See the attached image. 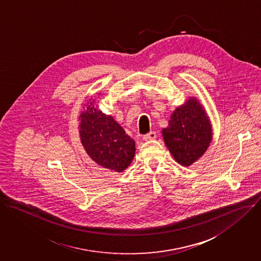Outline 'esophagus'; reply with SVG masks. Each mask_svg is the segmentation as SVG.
<instances>
[{"instance_id": "34e87169", "label": "esophagus", "mask_w": 261, "mask_h": 261, "mask_svg": "<svg viewBox=\"0 0 261 261\" xmlns=\"http://www.w3.org/2000/svg\"><path fill=\"white\" fill-rule=\"evenodd\" d=\"M156 138V133L154 131H151L149 133H147L146 135L143 136V140L144 141H149V140H154Z\"/></svg>"}]
</instances>
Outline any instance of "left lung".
<instances>
[{
    "label": "left lung",
    "instance_id": "1",
    "mask_svg": "<svg viewBox=\"0 0 261 261\" xmlns=\"http://www.w3.org/2000/svg\"><path fill=\"white\" fill-rule=\"evenodd\" d=\"M162 137L171 155L185 167L205 154L213 129L206 110L196 97H190L173 111L168 126L162 129Z\"/></svg>",
    "mask_w": 261,
    "mask_h": 261
}]
</instances>
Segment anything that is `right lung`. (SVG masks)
I'll return each instance as SVG.
<instances>
[{"instance_id": "add662e5", "label": "right lung", "mask_w": 261, "mask_h": 261, "mask_svg": "<svg viewBox=\"0 0 261 261\" xmlns=\"http://www.w3.org/2000/svg\"><path fill=\"white\" fill-rule=\"evenodd\" d=\"M96 101L89 99L80 114L81 142L87 154L97 164L115 172H122L134 158L135 141L112 116L97 108Z\"/></svg>"}]
</instances>
